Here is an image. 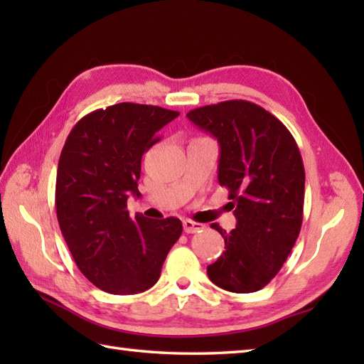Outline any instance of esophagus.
Wrapping results in <instances>:
<instances>
[{
    "label": "esophagus",
    "mask_w": 364,
    "mask_h": 364,
    "mask_svg": "<svg viewBox=\"0 0 364 364\" xmlns=\"http://www.w3.org/2000/svg\"><path fill=\"white\" fill-rule=\"evenodd\" d=\"M183 228H184V231H186V233H197V231L203 230V225H202V223H198V222L186 219V220H183Z\"/></svg>",
    "instance_id": "esophagus-1"
}]
</instances>
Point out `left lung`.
I'll return each instance as SVG.
<instances>
[{"label": "left lung", "mask_w": 364, "mask_h": 364, "mask_svg": "<svg viewBox=\"0 0 364 364\" xmlns=\"http://www.w3.org/2000/svg\"><path fill=\"white\" fill-rule=\"evenodd\" d=\"M220 146L219 183L228 189L236 228L218 230L225 252L208 277L230 292H255L278 274L304 220L305 168L289 129L264 107L228 100L188 112Z\"/></svg>", "instance_id": "left-lung-1"}]
</instances>
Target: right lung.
Returning <instances> with one entry per match:
<instances>
[{
	"label": "right lung",
	"instance_id": "1",
	"mask_svg": "<svg viewBox=\"0 0 364 364\" xmlns=\"http://www.w3.org/2000/svg\"><path fill=\"white\" fill-rule=\"evenodd\" d=\"M180 112L119 103L76 123L60 153L56 214L82 275L109 294L150 289L181 236L176 218H129L128 197L139 196L142 154L161 141L159 129Z\"/></svg>",
	"mask_w": 364,
	"mask_h": 364
}]
</instances>
